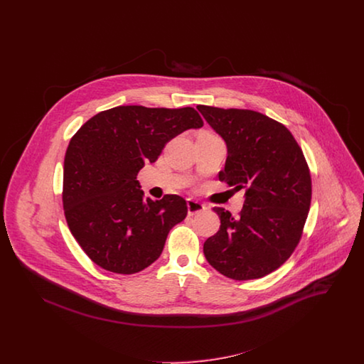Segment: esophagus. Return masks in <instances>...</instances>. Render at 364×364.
Here are the masks:
<instances>
[{
  "label": "esophagus",
  "mask_w": 364,
  "mask_h": 364,
  "mask_svg": "<svg viewBox=\"0 0 364 364\" xmlns=\"http://www.w3.org/2000/svg\"><path fill=\"white\" fill-rule=\"evenodd\" d=\"M187 208H188V214L190 215H195V214L206 210V206L203 203H200L198 200H192V199L187 200Z\"/></svg>",
  "instance_id": "esophagus-1"
}]
</instances>
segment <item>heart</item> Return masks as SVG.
<instances>
[{
    "label": "heart",
    "mask_w": 364,
    "mask_h": 364,
    "mask_svg": "<svg viewBox=\"0 0 364 364\" xmlns=\"http://www.w3.org/2000/svg\"><path fill=\"white\" fill-rule=\"evenodd\" d=\"M208 135H211V134H208Z\"/></svg>",
    "instance_id": "obj_1"
}]
</instances>
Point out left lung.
Returning a JSON list of instances; mask_svg holds the SVG:
<instances>
[{
    "mask_svg": "<svg viewBox=\"0 0 364 364\" xmlns=\"http://www.w3.org/2000/svg\"><path fill=\"white\" fill-rule=\"evenodd\" d=\"M196 107L225 140L220 180L245 191L239 217L213 208L221 225L203 244L205 257L225 277H263L292 255L301 237L311 203L309 165L281 122L247 109Z\"/></svg>",
    "mask_w": 364,
    "mask_h": 364,
    "instance_id": "left-lung-1",
    "label": "left lung"
}]
</instances>
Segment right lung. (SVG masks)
Returning a JSON list of instances; mask_svg holds the SVG:
<instances>
[{"label":"right lung","instance_id":"right-lung-1","mask_svg":"<svg viewBox=\"0 0 364 364\" xmlns=\"http://www.w3.org/2000/svg\"><path fill=\"white\" fill-rule=\"evenodd\" d=\"M200 127L193 107L129 105L95 114L70 139L63 206L70 233L94 263L134 274L159 258L187 203L178 195L144 200L136 176L171 139Z\"/></svg>","mask_w":364,"mask_h":364}]
</instances>
